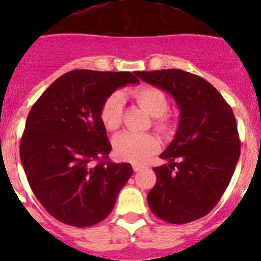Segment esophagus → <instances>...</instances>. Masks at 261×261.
<instances>
[{
	"instance_id": "34e87169",
	"label": "esophagus",
	"mask_w": 261,
	"mask_h": 261,
	"mask_svg": "<svg viewBox=\"0 0 261 261\" xmlns=\"http://www.w3.org/2000/svg\"><path fill=\"white\" fill-rule=\"evenodd\" d=\"M142 168H144V167H141V166H137V165H135V166H133V170H135V172L141 171Z\"/></svg>"
}]
</instances>
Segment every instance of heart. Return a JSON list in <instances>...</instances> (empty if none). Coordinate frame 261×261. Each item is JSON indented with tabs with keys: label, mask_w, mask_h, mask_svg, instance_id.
I'll use <instances>...</instances> for the list:
<instances>
[{
	"label": "heart",
	"mask_w": 261,
	"mask_h": 261,
	"mask_svg": "<svg viewBox=\"0 0 261 261\" xmlns=\"http://www.w3.org/2000/svg\"><path fill=\"white\" fill-rule=\"evenodd\" d=\"M130 96L138 106L144 108L147 114L154 116V126L159 132H168L171 123L166 116L168 108L167 96L159 89L153 86H140L130 91ZM124 98L121 94H111L103 102L99 117L103 126L108 132H115L123 123ZM159 140L154 135H136V133H123L114 138L112 146L116 158L130 163H144L151 154L159 149Z\"/></svg>",
	"instance_id": "1"
}]
</instances>
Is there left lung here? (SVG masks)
<instances>
[{"label": "left lung", "mask_w": 261, "mask_h": 261, "mask_svg": "<svg viewBox=\"0 0 261 261\" xmlns=\"http://www.w3.org/2000/svg\"><path fill=\"white\" fill-rule=\"evenodd\" d=\"M135 74L171 94L180 110L175 138L161 154L168 165L153 168L156 183L147 195L149 208L168 223L199 220L220 201L241 155L231 107L213 85L188 71Z\"/></svg>", "instance_id": "obj_1"}]
</instances>
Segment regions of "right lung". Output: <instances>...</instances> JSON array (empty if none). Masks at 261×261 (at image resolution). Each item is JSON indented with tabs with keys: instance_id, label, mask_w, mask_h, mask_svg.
Instances as JSON below:
<instances>
[{
	"instance_id": "right-lung-1",
	"label": "right lung",
	"mask_w": 261,
	"mask_h": 261,
	"mask_svg": "<svg viewBox=\"0 0 261 261\" xmlns=\"http://www.w3.org/2000/svg\"><path fill=\"white\" fill-rule=\"evenodd\" d=\"M129 71L71 70L41 94L27 116L20 162L36 199L60 222L87 227L112 212L133 168L108 161L112 150L99 111Z\"/></svg>"
}]
</instances>
